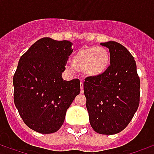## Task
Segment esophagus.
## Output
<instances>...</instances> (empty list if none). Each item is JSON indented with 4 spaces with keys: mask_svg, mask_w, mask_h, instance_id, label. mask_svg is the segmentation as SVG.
Returning <instances> with one entry per match:
<instances>
[{
    "mask_svg": "<svg viewBox=\"0 0 154 154\" xmlns=\"http://www.w3.org/2000/svg\"><path fill=\"white\" fill-rule=\"evenodd\" d=\"M80 87H81V92H82V93H83V82H81Z\"/></svg>",
    "mask_w": 154,
    "mask_h": 154,
    "instance_id": "obj_1",
    "label": "esophagus"
}]
</instances>
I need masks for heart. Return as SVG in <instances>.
Listing matches in <instances>:
<instances>
[{"label": "heart", "instance_id": "b5f03b06", "mask_svg": "<svg viewBox=\"0 0 154 154\" xmlns=\"http://www.w3.org/2000/svg\"><path fill=\"white\" fill-rule=\"evenodd\" d=\"M110 62L109 52L101 47L83 48L77 50L72 58V64L67 68L70 72L75 69L89 77H97L108 69Z\"/></svg>", "mask_w": 154, "mask_h": 154}]
</instances>
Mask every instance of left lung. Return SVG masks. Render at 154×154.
Masks as SVG:
<instances>
[{"mask_svg":"<svg viewBox=\"0 0 154 154\" xmlns=\"http://www.w3.org/2000/svg\"><path fill=\"white\" fill-rule=\"evenodd\" d=\"M109 48L110 65L97 77L83 83L87 111L92 129L100 134H116L126 128L138 110L140 80L134 58L115 41L101 43Z\"/></svg>","mask_w":154,"mask_h":154,"instance_id":"left-lung-1","label":"left lung"}]
</instances>
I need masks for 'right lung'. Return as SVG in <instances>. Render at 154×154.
<instances>
[{"label": "right lung", "mask_w": 154, "mask_h": 154, "mask_svg": "<svg viewBox=\"0 0 154 154\" xmlns=\"http://www.w3.org/2000/svg\"><path fill=\"white\" fill-rule=\"evenodd\" d=\"M70 41L42 38L19 60L13 77L14 102L29 128L52 134L63 125L67 110L80 93V81H64Z\"/></svg>", "instance_id": "1"}]
</instances>
